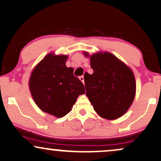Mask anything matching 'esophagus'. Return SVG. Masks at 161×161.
<instances>
[{
    "label": "esophagus",
    "mask_w": 161,
    "mask_h": 161,
    "mask_svg": "<svg viewBox=\"0 0 161 161\" xmlns=\"http://www.w3.org/2000/svg\"><path fill=\"white\" fill-rule=\"evenodd\" d=\"M79 79H80L81 82H82L83 83V84H84V83H85V81H84V76H79Z\"/></svg>",
    "instance_id": "1"
}]
</instances>
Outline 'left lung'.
Instances as JSON below:
<instances>
[{"instance_id":"8db88e82","label":"left lung","mask_w":161,"mask_h":161,"mask_svg":"<svg viewBox=\"0 0 161 161\" xmlns=\"http://www.w3.org/2000/svg\"><path fill=\"white\" fill-rule=\"evenodd\" d=\"M86 57L88 53L85 52ZM93 74H85L86 95L100 116L114 120L128 110L136 96V83L132 70L109 52L90 57Z\"/></svg>"}]
</instances>
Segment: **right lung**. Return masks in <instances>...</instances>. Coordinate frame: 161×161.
<instances>
[{
  "label": "right lung",
  "instance_id": "add662e5",
  "mask_svg": "<svg viewBox=\"0 0 161 161\" xmlns=\"http://www.w3.org/2000/svg\"><path fill=\"white\" fill-rule=\"evenodd\" d=\"M68 56L46 55L32 70L29 89L36 104L43 112L62 118L72 110L79 95L85 93V87L74 68H68Z\"/></svg>",
  "mask_w": 161,
  "mask_h": 161
}]
</instances>
